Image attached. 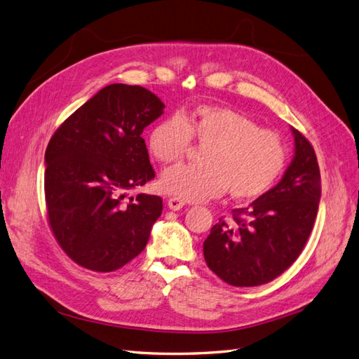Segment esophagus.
I'll return each instance as SVG.
<instances>
[{
	"label": "esophagus",
	"instance_id": "34e87169",
	"mask_svg": "<svg viewBox=\"0 0 359 359\" xmlns=\"http://www.w3.org/2000/svg\"><path fill=\"white\" fill-rule=\"evenodd\" d=\"M184 205H186V202H184L180 198H170L168 201V206H169V210H172V211H180Z\"/></svg>",
	"mask_w": 359,
	"mask_h": 359
}]
</instances>
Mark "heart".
Instances as JSON below:
<instances>
[{
	"label": "heart",
	"mask_w": 359,
	"mask_h": 359,
	"mask_svg": "<svg viewBox=\"0 0 359 359\" xmlns=\"http://www.w3.org/2000/svg\"><path fill=\"white\" fill-rule=\"evenodd\" d=\"M191 137L208 147L203 166L178 165L160 177V189L182 201L202 202L227 193L252 201L269 190L285 168L286 149L277 133L227 107L198 106L182 116L161 119L148 135V149L158 161H178Z\"/></svg>",
	"instance_id": "obj_1"
}]
</instances>
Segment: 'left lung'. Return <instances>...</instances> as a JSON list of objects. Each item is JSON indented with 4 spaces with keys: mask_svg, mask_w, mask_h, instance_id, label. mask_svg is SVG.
Here are the masks:
<instances>
[{
    "mask_svg": "<svg viewBox=\"0 0 359 359\" xmlns=\"http://www.w3.org/2000/svg\"><path fill=\"white\" fill-rule=\"evenodd\" d=\"M293 157L280 182L233 222L219 220L203 243L205 262L227 285L250 287L274 280L306 245L320 202V172L309 140L290 127Z\"/></svg>",
    "mask_w": 359,
    "mask_h": 359,
    "instance_id": "1",
    "label": "left lung"
}]
</instances>
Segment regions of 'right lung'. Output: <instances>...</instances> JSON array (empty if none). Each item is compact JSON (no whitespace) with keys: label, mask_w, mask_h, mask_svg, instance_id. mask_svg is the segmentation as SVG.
Listing matches in <instances>:
<instances>
[{"label":"right lung","mask_w":359,"mask_h":359,"mask_svg":"<svg viewBox=\"0 0 359 359\" xmlns=\"http://www.w3.org/2000/svg\"><path fill=\"white\" fill-rule=\"evenodd\" d=\"M165 104L139 85L112 83L53 133L45 153L50 229L76 264L111 273L145 248L161 198L128 193L154 178L142 132Z\"/></svg>","instance_id":"obj_1"}]
</instances>
